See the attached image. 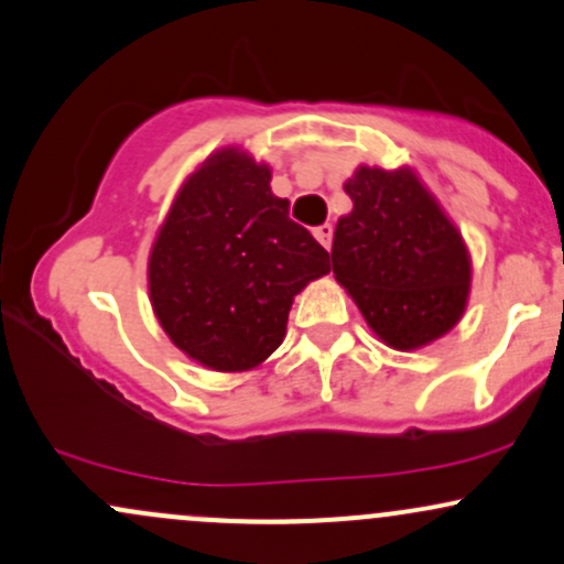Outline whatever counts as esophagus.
<instances>
[{"label": "esophagus", "mask_w": 564, "mask_h": 564, "mask_svg": "<svg viewBox=\"0 0 564 564\" xmlns=\"http://www.w3.org/2000/svg\"><path fill=\"white\" fill-rule=\"evenodd\" d=\"M314 237L329 250V245H333V224H322V227H316Z\"/></svg>", "instance_id": "34e87169"}]
</instances>
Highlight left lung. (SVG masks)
Listing matches in <instances>:
<instances>
[{
  "mask_svg": "<svg viewBox=\"0 0 564 564\" xmlns=\"http://www.w3.org/2000/svg\"><path fill=\"white\" fill-rule=\"evenodd\" d=\"M346 192L354 210L335 229V280L390 348L438 340L465 314L473 280L459 229L412 169L359 165Z\"/></svg>",
  "mask_w": 564,
  "mask_h": 564,
  "instance_id": "8db88e82",
  "label": "left lung"
}]
</instances>
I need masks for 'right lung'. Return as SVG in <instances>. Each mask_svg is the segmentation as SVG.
<instances>
[{"label":"right lung","instance_id":"right-lung-1","mask_svg":"<svg viewBox=\"0 0 564 564\" xmlns=\"http://www.w3.org/2000/svg\"><path fill=\"white\" fill-rule=\"evenodd\" d=\"M269 182V165L248 152H214L182 184L150 250L158 322L216 372L267 361L284 340L293 297L329 271L327 250Z\"/></svg>","mask_w":564,"mask_h":564}]
</instances>
